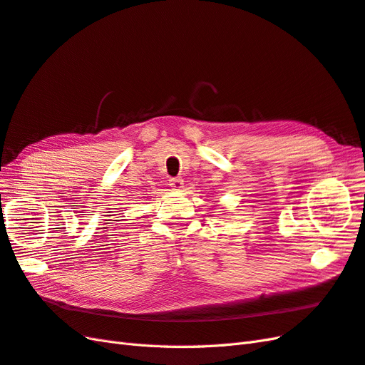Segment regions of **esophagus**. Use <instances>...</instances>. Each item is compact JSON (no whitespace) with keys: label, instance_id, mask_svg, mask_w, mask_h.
Returning <instances> with one entry per match:
<instances>
[{"label":"esophagus","instance_id":"1","mask_svg":"<svg viewBox=\"0 0 365 365\" xmlns=\"http://www.w3.org/2000/svg\"><path fill=\"white\" fill-rule=\"evenodd\" d=\"M170 186L174 191H180L183 188V180L179 179V177H175V179L170 180Z\"/></svg>","mask_w":365,"mask_h":365}]
</instances>
